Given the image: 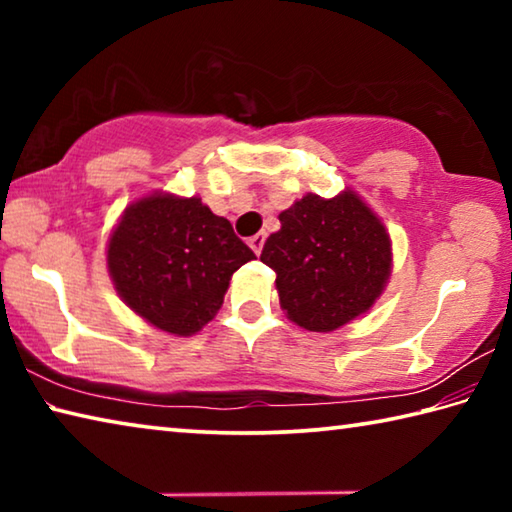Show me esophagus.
<instances>
[{"label": "esophagus", "instance_id": "34e87169", "mask_svg": "<svg viewBox=\"0 0 512 512\" xmlns=\"http://www.w3.org/2000/svg\"><path fill=\"white\" fill-rule=\"evenodd\" d=\"M264 241H266L264 235H255V237L248 239V246L255 250V255H259V253H262V248H264Z\"/></svg>", "mask_w": 512, "mask_h": 512}]
</instances>
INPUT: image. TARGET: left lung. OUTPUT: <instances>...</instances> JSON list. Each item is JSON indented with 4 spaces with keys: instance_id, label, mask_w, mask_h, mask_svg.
I'll return each instance as SVG.
<instances>
[{
    "instance_id": "obj_1",
    "label": "left lung",
    "mask_w": 512,
    "mask_h": 512,
    "mask_svg": "<svg viewBox=\"0 0 512 512\" xmlns=\"http://www.w3.org/2000/svg\"><path fill=\"white\" fill-rule=\"evenodd\" d=\"M280 223L259 259L275 271L280 305L293 323L334 332L375 305L391 275V239L357 194H307Z\"/></svg>"
}]
</instances>
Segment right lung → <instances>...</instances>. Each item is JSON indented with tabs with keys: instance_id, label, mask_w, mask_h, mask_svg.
Wrapping results in <instances>:
<instances>
[{
	"instance_id": "obj_1",
	"label": "right lung",
	"mask_w": 512,
	"mask_h": 512,
	"mask_svg": "<svg viewBox=\"0 0 512 512\" xmlns=\"http://www.w3.org/2000/svg\"><path fill=\"white\" fill-rule=\"evenodd\" d=\"M255 253L201 198L153 194L126 207L108 244L119 296L162 332L192 336L223 305L230 277Z\"/></svg>"
}]
</instances>
